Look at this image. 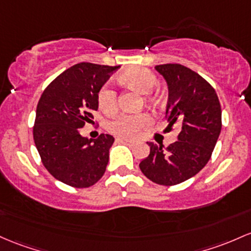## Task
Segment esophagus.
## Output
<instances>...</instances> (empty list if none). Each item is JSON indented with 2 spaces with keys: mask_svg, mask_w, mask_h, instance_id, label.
<instances>
[{
  "mask_svg": "<svg viewBox=\"0 0 251 251\" xmlns=\"http://www.w3.org/2000/svg\"><path fill=\"white\" fill-rule=\"evenodd\" d=\"M117 142L119 143H124V144H127V145H133L134 144V140L132 139H126V138H117Z\"/></svg>",
  "mask_w": 251,
  "mask_h": 251,
  "instance_id": "34e87169",
  "label": "esophagus"
}]
</instances>
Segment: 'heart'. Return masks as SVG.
I'll list each match as a JSON object with an SVG mask.
<instances>
[{
    "mask_svg": "<svg viewBox=\"0 0 251 251\" xmlns=\"http://www.w3.org/2000/svg\"><path fill=\"white\" fill-rule=\"evenodd\" d=\"M120 84L130 88L140 94H147L145 99L150 103H158L162 95L156 87L157 76L151 70L143 67H132L124 70L118 76ZM98 106L100 111L106 114H112L117 111L118 99L117 93L109 85H102L98 92ZM151 124V117L148 113H136V114H121L108 124V130L120 137L136 136Z\"/></svg>",
    "mask_w": 251,
    "mask_h": 251,
    "instance_id": "1",
    "label": "heart"
}]
</instances>
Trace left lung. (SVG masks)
I'll use <instances>...</instances> for the list:
<instances>
[{"label":"left lung","instance_id":"1","mask_svg":"<svg viewBox=\"0 0 251 251\" xmlns=\"http://www.w3.org/2000/svg\"><path fill=\"white\" fill-rule=\"evenodd\" d=\"M169 88L168 127L181 126L177 140L169 147L148 143L150 153L139 163L149 180L175 186L197 175L210 161L222 130L218 95L199 74L181 64L156 65Z\"/></svg>","mask_w":251,"mask_h":251}]
</instances>
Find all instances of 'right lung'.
<instances>
[{
	"label": "right lung",
	"mask_w": 251,
	"mask_h": 251,
	"mask_svg": "<svg viewBox=\"0 0 251 251\" xmlns=\"http://www.w3.org/2000/svg\"><path fill=\"white\" fill-rule=\"evenodd\" d=\"M117 65L82 62L63 71L41 94L37 106L33 138L41 163L60 182L87 188L102 177L114 138L81 136L85 124L94 123L98 92Z\"/></svg>",
	"instance_id": "right-lung-1"
}]
</instances>
